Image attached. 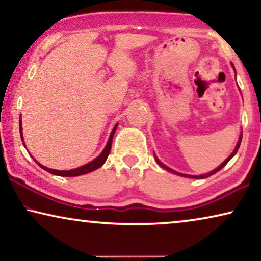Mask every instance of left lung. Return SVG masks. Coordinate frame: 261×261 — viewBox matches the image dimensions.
<instances>
[{
  "label": "left lung",
  "instance_id": "left-lung-1",
  "mask_svg": "<svg viewBox=\"0 0 261 261\" xmlns=\"http://www.w3.org/2000/svg\"><path fill=\"white\" fill-rule=\"evenodd\" d=\"M241 139H242V135H240V139H239V141H238V145H237V147H235V149H234V152H233V153H231V154H230L229 156H228V158H227L226 160H224V162H223L222 164H221V165H220L219 167H217V169H215V170H214V171H212V172H210V173L203 174V176H189V174H183V173H178V172H176V171H173L172 169H170V167H167L166 165H164V164H163V163H160V162H159V159H158V158H156V156H155V155H154V156H155V160H156V163H158V164H159V165H160V166H162V167H164V169H165V170H167V171H170V172H172V173H176V174H179V176H183V177H189V178H196V179H197V178H206V177L212 176V174H214V173L219 172V171H220L221 169H222V167H224V166H226V165H227V163H228V162H229V160H230L231 158H233V156H234L235 154H237L238 149H239V147H240V144H241Z\"/></svg>",
  "mask_w": 261,
  "mask_h": 261
}]
</instances>
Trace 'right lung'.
Here are the masks:
<instances>
[{"instance_id": "add662e5", "label": "right lung", "mask_w": 261, "mask_h": 261, "mask_svg": "<svg viewBox=\"0 0 261 261\" xmlns=\"http://www.w3.org/2000/svg\"><path fill=\"white\" fill-rule=\"evenodd\" d=\"M117 124L115 127H114V129L112 132V134H110L109 137V140H108V144H107L106 148L103 149V152L99 154L97 158H96L95 160H92V162L88 163L87 165H83L81 167H78V169H74V170H69V171H59V170H52V169H47V167L42 166L39 164L37 160V164L40 167H42L45 171H47V172L52 173V174H56V176H62V177H76V176H82V174H85V173H89L91 172V171H95L97 170L98 167H101L103 164L106 163L107 158H108L109 153H110V149H112V142H113V137H114V133H115V129H116ZM20 130H21V120H20ZM21 139H22V137H21ZM23 140V139H22Z\"/></svg>"}]
</instances>
